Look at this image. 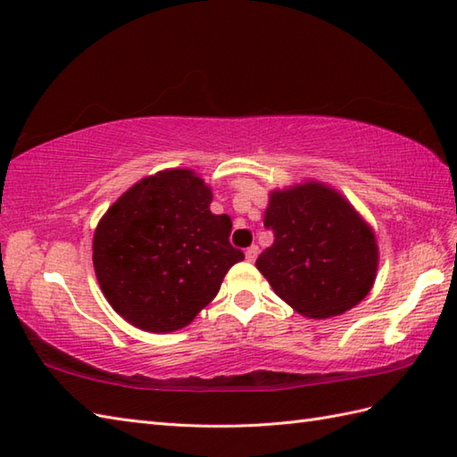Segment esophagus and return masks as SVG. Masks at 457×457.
Returning <instances> with one entry per match:
<instances>
[{
    "label": "esophagus",
    "instance_id": "obj_1",
    "mask_svg": "<svg viewBox=\"0 0 457 457\" xmlns=\"http://www.w3.org/2000/svg\"><path fill=\"white\" fill-rule=\"evenodd\" d=\"M257 253H259L257 245L247 247V249H245V259H247V262H255V259H257Z\"/></svg>",
    "mask_w": 457,
    "mask_h": 457
}]
</instances>
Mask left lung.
Wrapping results in <instances>:
<instances>
[{
  "mask_svg": "<svg viewBox=\"0 0 457 457\" xmlns=\"http://www.w3.org/2000/svg\"><path fill=\"white\" fill-rule=\"evenodd\" d=\"M263 223L275 239L257 270L301 315H343L369 295L378 247L341 194L315 182L273 192Z\"/></svg>",
  "mask_w": 457,
  "mask_h": 457,
  "instance_id": "1",
  "label": "left lung"
}]
</instances>
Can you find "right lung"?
I'll return each instance as SVG.
<instances>
[{
	"label": "right lung",
	"instance_id": "obj_1",
	"mask_svg": "<svg viewBox=\"0 0 457 457\" xmlns=\"http://www.w3.org/2000/svg\"><path fill=\"white\" fill-rule=\"evenodd\" d=\"M210 204V187L190 170H166L132 186L98 223V285L134 327L150 333L186 327L244 259L229 244V216L212 213Z\"/></svg>",
	"mask_w": 457,
	"mask_h": 457
}]
</instances>
